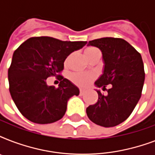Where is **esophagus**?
Here are the masks:
<instances>
[{
    "label": "esophagus",
    "instance_id": "obj_1",
    "mask_svg": "<svg viewBox=\"0 0 155 155\" xmlns=\"http://www.w3.org/2000/svg\"><path fill=\"white\" fill-rule=\"evenodd\" d=\"M84 93H85L84 90H83V89L80 90V96H83V95L84 94Z\"/></svg>",
    "mask_w": 155,
    "mask_h": 155
}]
</instances>
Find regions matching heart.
<instances>
[{"mask_svg":"<svg viewBox=\"0 0 155 155\" xmlns=\"http://www.w3.org/2000/svg\"><path fill=\"white\" fill-rule=\"evenodd\" d=\"M97 48L94 47H88L85 50V55H88L89 54L92 53L95 51H97ZM96 75L94 73H86V72H75L72 73L70 75L71 80L75 84L80 86V87H86L94 80Z\"/></svg>","mask_w":155,"mask_h":155,"instance_id":"b5f03b06","label":"heart"}]
</instances>
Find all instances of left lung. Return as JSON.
<instances>
[{
  "label": "left lung",
  "mask_w": 155,
  "mask_h": 155,
  "mask_svg": "<svg viewBox=\"0 0 155 155\" xmlns=\"http://www.w3.org/2000/svg\"><path fill=\"white\" fill-rule=\"evenodd\" d=\"M87 46L99 48L104 61L103 74L95 82L100 90L98 101L89 105L86 113L92 122L104 127H113L125 121L137 105L144 84V65L140 53L122 38H102L92 40Z\"/></svg>",
  "instance_id": "obj_1"
}]
</instances>
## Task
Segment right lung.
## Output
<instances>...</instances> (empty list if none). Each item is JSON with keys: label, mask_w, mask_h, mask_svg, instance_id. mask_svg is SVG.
I'll list each match as a JSON object with an SVG mask.
<instances>
[{"label": "right lung", "mask_w": 155, "mask_h": 155, "mask_svg": "<svg viewBox=\"0 0 155 155\" xmlns=\"http://www.w3.org/2000/svg\"><path fill=\"white\" fill-rule=\"evenodd\" d=\"M86 44L83 41L34 37L14 51L8 71L9 92L26 119L37 124H49L64 116L68 100L80 94V90L58 74L63 70L67 57ZM50 76H60L58 89L46 84Z\"/></svg>", "instance_id": "right-lung-1"}]
</instances>
